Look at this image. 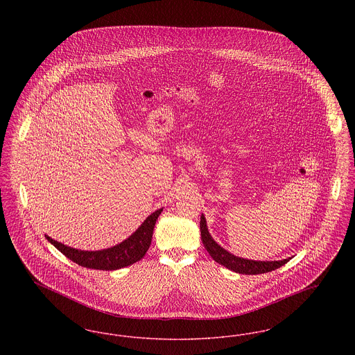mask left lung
Returning <instances> with one entry per match:
<instances>
[{
    "mask_svg": "<svg viewBox=\"0 0 355 355\" xmlns=\"http://www.w3.org/2000/svg\"><path fill=\"white\" fill-rule=\"evenodd\" d=\"M200 227H201L202 243L205 245L206 250L211 255V258L216 262H218L220 265H223L225 268L239 272V274L255 275V274L269 272V271L275 270V269L284 266L285 263L290 261V258L282 259V261H252V259L239 258V257L229 253L223 248H220V245L211 238V236L209 234V230H207V226H206V220H205L203 214L201 216Z\"/></svg>",
    "mask_w": 355,
    "mask_h": 355,
    "instance_id": "1",
    "label": "left lung"
}]
</instances>
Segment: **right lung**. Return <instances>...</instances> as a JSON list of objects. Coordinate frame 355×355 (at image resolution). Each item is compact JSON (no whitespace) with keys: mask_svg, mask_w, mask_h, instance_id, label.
<instances>
[{"mask_svg":"<svg viewBox=\"0 0 355 355\" xmlns=\"http://www.w3.org/2000/svg\"><path fill=\"white\" fill-rule=\"evenodd\" d=\"M161 211L162 209L155 210L152 216L144 220V223L135 230V233L117 246L98 252L77 250L51 239V236H45L53 246H55L70 261L76 262L80 266L96 270H117L121 268L130 266L144 258L150 246L155 220L159 217Z\"/></svg>","mask_w":355,"mask_h":355,"instance_id":"obj_1","label":"right lung"}]
</instances>
